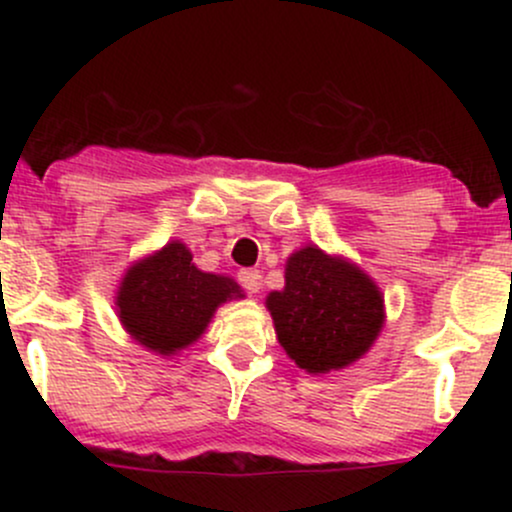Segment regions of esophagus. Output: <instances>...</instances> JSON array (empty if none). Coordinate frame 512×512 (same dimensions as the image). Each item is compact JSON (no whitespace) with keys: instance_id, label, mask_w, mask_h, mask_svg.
I'll list each match as a JSON object with an SVG mask.
<instances>
[{"instance_id":"34e87169","label":"esophagus","mask_w":512,"mask_h":512,"mask_svg":"<svg viewBox=\"0 0 512 512\" xmlns=\"http://www.w3.org/2000/svg\"><path fill=\"white\" fill-rule=\"evenodd\" d=\"M238 281L248 293H260L262 289V274L257 272V269H243V272L238 274Z\"/></svg>"}]
</instances>
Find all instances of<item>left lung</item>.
<instances>
[{
	"label": "left lung",
	"instance_id": "1",
	"mask_svg": "<svg viewBox=\"0 0 512 512\" xmlns=\"http://www.w3.org/2000/svg\"><path fill=\"white\" fill-rule=\"evenodd\" d=\"M286 286L267 296L279 344L308 373L346 368L373 346L385 325L375 281L346 257L305 245L286 260Z\"/></svg>",
	"mask_w": 512,
	"mask_h": 512
}]
</instances>
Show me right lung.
Returning <instances> with one entry per match:
<instances>
[{
	"instance_id": "obj_1",
	"label": "right lung",
	"mask_w": 512,
	"mask_h": 512,
	"mask_svg": "<svg viewBox=\"0 0 512 512\" xmlns=\"http://www.w3.org/2000/svg\"><path fill=\"white\" fill-rule=\"evenodd\" d=\"M231 298H243L236 281L197 269L185 243L170 240L127 269L115 305L134 342L173 356L195 344L216 308Z\"/></svg>"
}]
</instances>
